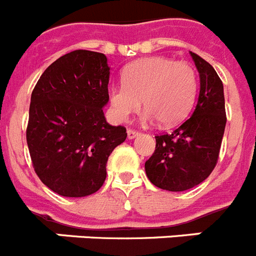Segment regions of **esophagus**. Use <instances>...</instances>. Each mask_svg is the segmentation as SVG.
Returning a JSON list of instances; mask_svg holds the SVG:
<instances>
[{"label":"esophagus","instance_id":"34e87169","mask_svg":"<svg viewBox=\"0 0 256 256\" xmlns=\"http://www.w3.org/2000/svg\"><path fill=\"white\" fill-rule=\"evenodd\" d=\"M126 134H128V138L132 140V138H134V137H137L140 133L137 132V130H126Z\"/></svg>","mask_w":256,"mask_h":256}]
</instances>
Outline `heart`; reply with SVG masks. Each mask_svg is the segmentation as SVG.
I'll return each instance as SVG.
<instances>
[{"mask_svg":"<svg viewBox=\"0 0 256 256\" xmlns=\"http://www.w3.org/2000/svg\"><path fill=\"white\" fill-rule=\"evenodd\" d=\"M123 84L108 90L112 112L119 120H126L146 108L144 119L174 126L186 118L195 102L198 78L186 61L166 56H150L126 65L122 72Z\"/></svg>","mask_w":256,"mask_h":256,"instance_id":"b5f03b06","label":"heart"}]
</instances>
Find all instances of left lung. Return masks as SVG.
<instances>
[{
	"label": "left lung",
	"mask_w": 256,
	"mask_h": 256,
	"mask_svg": "<svg viewBox=\"0 0 256 256\" xmlns=\"http://www.w3.org/2000/svg\"><path fill=\"white\" fill-rule=\"evenodd\" d=\"M191 56L200 74L195 112L172 133L155 136V151L144 162L150 182L166 191H186L209 177L227 122L220 78L208 61L194 52Z\"/></svg>",
	"instance_id": "left-lung-1"
}]
</instances>
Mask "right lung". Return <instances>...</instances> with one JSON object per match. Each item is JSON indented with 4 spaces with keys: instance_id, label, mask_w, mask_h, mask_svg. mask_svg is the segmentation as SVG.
<instances>
[{
    "instance_id": "right-lung-1",
    "label": "right lung",
    "mask_w": 256,
    "mask_h": 256,
    "mask_svg": "<svg viewBox=\"0 0 256 256\" xmlns=\"http://www.w3.org/2000/svg\"><path fill=\"white\" fill-rule=\"evenodd\" d=\"M110 68L104 54L76 50L52 62L32 92L26 144L38 178L65 198L101 188L106 162L126 138L123 126H110Z\"/></svg>"
}]
</instances>
